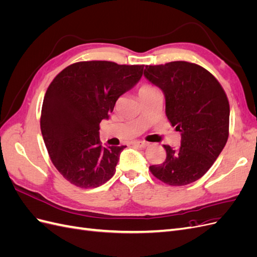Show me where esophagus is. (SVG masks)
<instances>
[{"mask_svg": "<svg viewBox=\"0 0 257 257\" xmlns=\"http://www.w3.org/2000/svg\"><path fill=\"white\" fill-rule=\"evenodd\" d=\"M133 145H134V146H137V147H139V148H146V147L149 146V143H147V142H141V141H135V142H133Z\"/></svg>", "mask_w": 257, "mask_h": 257, "instance_id": "obj_1", "label": "esophagus"}]
</instances>
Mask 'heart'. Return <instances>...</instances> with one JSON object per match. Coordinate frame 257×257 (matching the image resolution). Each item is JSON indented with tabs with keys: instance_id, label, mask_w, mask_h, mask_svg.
Instances as JSON below:
<instances>
[{
	"instance_id": "1",
	"label": "heart",
	"mask_w": 257,
	"mask_h": 257,
	"mask_svg": "<svg viewBox=\"0 0 257 257\" xmlns=\"http://www.w3.org/2000/svg\"><path fill=\"white\" fill-rule=\"evenodd\" d=\"M155 90H157V88L153 87L152 84L145 83V84L142 85L141 88H139V90H138V95H139V97H141V96L146 95V94H148V93L153 92V91H155Z\"/></svg>"
}]
</instances>
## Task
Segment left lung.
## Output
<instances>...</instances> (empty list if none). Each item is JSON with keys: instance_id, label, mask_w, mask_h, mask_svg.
Listing matches in <instances>:
<instances>
[{"instance_id": "1", "label": "left lung", "mask_w": 257, "mask_h": 257, "mask_svg": "<svg viewBox=\"0 0 257 257\" xmlns=\"http://www.w3.org/2000/svg\"><path fill=\"white\" fill-rule=\"evenodd\" d=\"M146 78L163 91L166 115L181 132V146L163 145L166 159L149 167L168 185L190 184L203 177L219 157L229 135V103L221 83L206 68L185 61L146 65Z\"/></svg>"}]
</instances>
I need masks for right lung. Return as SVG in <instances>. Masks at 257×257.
Returning <instances> with one entry per match:
<instances>
[{
  "label": "right lung",
  "instance_id": "add662e5",
  "mask_svg": "<svg viewBox=\"0 0 257 257\" xmlns=\"http://www.w3.org/2000/svg\"><path fill=\"white\" fill-rule=\"evenodd\" d=\"M144 66L77 62L49 84L42 107V135L52 164L69 183L97 188L114 175L125 146L103 147L99 123L142 78Z\"/></svg>",
  "mask_w": 257,
  "mask_h": 257
}]
</instances>
